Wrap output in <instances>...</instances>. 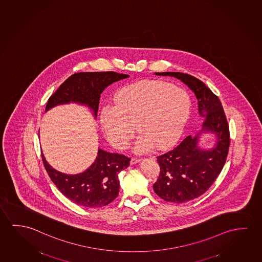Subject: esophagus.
<instances>
[{
    "label": "esophagus",
    "mask_w": 262,
    "mask_h": 262,
    "mask_svg": "<svg viewBox=\"0 0 262 262\" xmlns=\"http://www.w3.org/2000/svg\"><path fill=\"white\" fill-rule=\"evenodd\" d=\"M141 161V159H138V158H132V160H130V163L132 164H136L138 162H140Z\"/></svg>",
    "instance_id": "34e87169"
}]
</instances>
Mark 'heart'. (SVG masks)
Returning a JSON list of instances; mask_svg holds the SVG:
<instances>
[{"mask_svg":"<svg viewBox=\"0 0 262 262\" xmlns=\"http://www.w3.org/2000/svg\"><path fill=\"white\" fill-rule=\"evenodd\" d=\"M190 113V99L181 88L161 81H147L122 89L115 105L107 103L100 115L101 128L110 142L124 149L136 127L141 133L134 145L138 153L156 146L165 149L180 138Z\"/></svg>","mask_w":262,"mask_h":262,"instance_id":"1","label":"heart"}]
</instances>
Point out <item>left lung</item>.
<instances>
[{
    "instance_id": "1",
    "label": "left lung",
    "mask_w": 262,
    "mask_h": 262,
    "mask_svg": "<svg viewBox=\"0 0 262 262\" xmlns=\"http://www.w3.org/2000/svg\"><path fill=\"white\" fill-rule=\"evenodd\" d=\"M177 78L189 86L198 99L199 113L204 118L202 132L217 136L214 148L198 147L199 135H188L175 148L157 157L161 168L153 189L159 197L174 203L187 202L202 196L212 185L225 164L230 147V128L219 97L204 82L188 73H155Z\"/></svg>"
}]
</instances>
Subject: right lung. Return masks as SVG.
<instances>
[{
    "instance_id": "add662e5",
    "label": "right lung",
    "mask_w": 262,
    "mask_h": 262,
    "mask_svg": "<svg viewBox=\"0 0 262 262\" xmlns=\"http://www.w3.org/2000/svg\"><path fill=\"white\" fill-rule=\"evenodd\" d=\"M128 77V74L114 72L74 73L49 98L45 110L72 101L87 105L96 117L104 89ZM41 159L49 176L60 192L77 205L85 208H100L115 200L120 189L118 174L128 168L130 161L122 154L99 149L96 160L89 169L82 173L68 175L53 169L42 153Z\"/></svg>"
}]
</instances>
